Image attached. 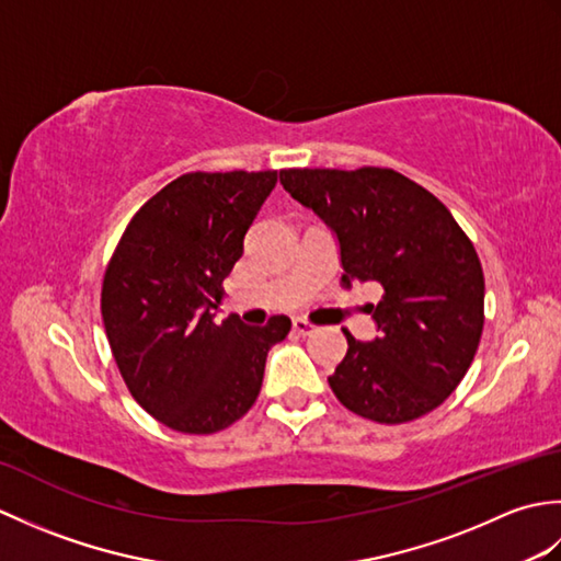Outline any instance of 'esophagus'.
<instances>
[{
  "label": "esophagus",
  "instance_id": "obj_1",
  "mask_svg": "<svg viewBox=\"0 0 561 561\" xmlns=\"http://www.w3.org/2000/svg\"><path fill=\"white\" fill-rule=\"evenodd\" d=\"M294 332H299V335H311V332H316V325L308 323L306 318H294Z\"/></svg>",
  "mask_w": 561,
  "mask_h": 561
}]
</instances>
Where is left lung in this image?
Here are the masks:
<instances>
[{
	"mask_svg": "<svg viewBox=\"0 0 561 561\" xmlns=\"http://www.w3.org/2000/svg\"><path fill=\"white\" fill-rule=\"evenodd\" d=\"M284 190L323 219L340 243L342 284L376 282L378 337L350 350L328 383L354 414L402 424L436 410L478 352L484 274L444 202L392 169L279 171Z\"/></svg>",
	"mask_w": 561,
	"mask_h": 561,
	"instance_id": "obj_1",
	"label": "left lung"
}]
</instances>
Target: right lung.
<instances>
[{
  "label": "right lung",
  "instance_id": "1",
  "mask_svg": "<svg viewBox=\"0 0 561 561\" xmlns=\"http://www.w3.org/2000/svg\"><path fill=\"white\" fill-rule=\"evenodd\" d=\"M277 171L185 173L145 202L105 267L101 313L133 398L181 434L231 426L260 396L272 344L291 320L214 323L221 282Z\"/></svg>",
  "mask_w": 561,
  "mask_h": 561
}]
</instances>
